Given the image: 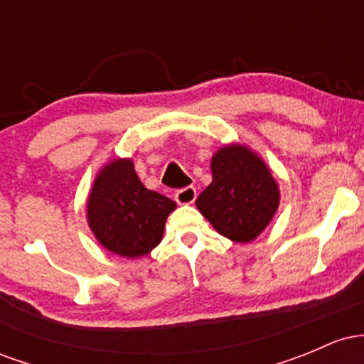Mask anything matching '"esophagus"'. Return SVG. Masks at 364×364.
Masks as SVG:
<instances>
[{
  "label": "esophagus",
  "instance_id": "esophagus-1",
  "mask_svg": "<svg viewBox=\"0 0 364 364\" xmlns=\"http://www.w3.org/2000/svg\"><path fill=\"white\" fill-rule=\"evenodd\" d=\"M174 198H176V202L179 205H190V203L195 202L196 198V190L193 186H186V188H181V190L176 191V195H174Z\"/></svg>",
  "mask_w": 364,
  "mask_h": 364
}]
</instances>
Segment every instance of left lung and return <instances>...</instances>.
<instances>
[{
    "instance_id": "left-lung-1",
    "label": "left lung",
    "mask_w": 364,
    "mask_h": 364,
    "mask_svg": "<svg viewBox=\"0 0 364 364\" xmlns=\"http://www.w3.org/2000/svg\"><path fill=\"white\" fill-rule=\"evenodd\" d=\"M212 183L196 207L219 235L250 243L270 224L279 207V185L253 150L225 145L212 157Z\"/></svg>"
}]
</instances>
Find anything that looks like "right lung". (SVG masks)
I'll list each match as a JSON object with an SVG mask.
<instances>
[{
	"label": "right lung",
	"instance_id": "add662e5",
	"mask_svg": "<svg viewBox=\"0 0 364 364\" xmlns=\"http://www.w3.org/2000/svg\"><path fill=\"white\" fill-rule=\"evenodd\" d=\"M174 208L173 200L141 185L132 159H114L94 179L87 200V223L111 253L139 258L161 243Z\"/></svg>",
	"mask_w": 364,
	"mask_h": 364
}]
</instances>
